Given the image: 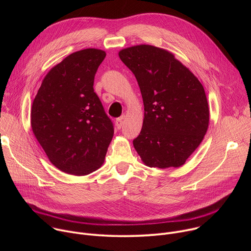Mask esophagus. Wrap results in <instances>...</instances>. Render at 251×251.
<instances>
[{
  "mask_svg": "<svg viewBox=\"0 0 251 251\" xmlns=\"http://www.w3.org/2000/svg\"><path fill=\"white\" fill-rule=\"evenodd\" d=\"M123 119H124V116H121V117H119V118L116 119L115 124H116L117 129H121V127H122V125H123Z\"/></svg>",
  "mask_w": 251,
  "mask_h": 251,
  "instance_id": "1",
  "label": "esophagus"
}]
</instances>
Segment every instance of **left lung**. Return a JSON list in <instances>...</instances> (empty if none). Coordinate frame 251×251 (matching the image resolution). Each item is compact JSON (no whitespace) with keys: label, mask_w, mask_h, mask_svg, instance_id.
I'll return each instance as SVG.
<instances>
[{"label":"left lung","mask_w":251,"mask_h":251,"mask_svg":"<svg viewBox=\"0 0 251 251\" xmlns=\"http://www.w3.org/2000/svg\"><path fill=\"white\" fill-rule=\"evenodd\" d=\"M119 57L134 74L144 102V120L133 145L150 168H178L201 143L209 122L203 86L167 50L130 47Z\"/></svg>","instance_id":"left-lung-1"}]
</instances>
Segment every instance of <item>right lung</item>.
Here are the masks:
<instances>
[{
	"mask_svg": "<svg viewBox=\"0 0 251 251\" xmlns=\"http://www.w3.org/2000/svg\"><path fill=\"white\" fill-rule=\"evenodd\" d=\"M105 56L97 49L69 54L49 71L33 99V135L63 173L85 176L99 169L112 140V122L93 89Z\"/></svg>",
	"mask_w": 251,
	"mask_h": 251,
	"instance_id": "obj_1",
	"label": "right lung"
}]
</instances>
